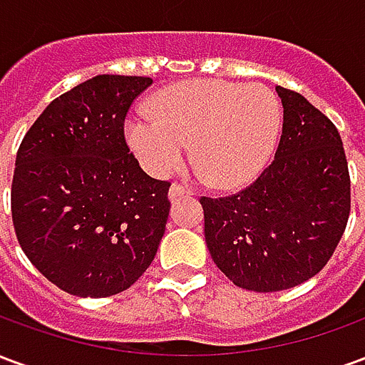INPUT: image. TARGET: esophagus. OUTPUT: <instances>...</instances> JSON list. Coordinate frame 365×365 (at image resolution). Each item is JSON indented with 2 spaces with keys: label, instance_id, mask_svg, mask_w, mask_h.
Here are the masks:
<instances>
[{
  "label": "esophagus",
  "instance_id": "esophagus-1",
  "mask_svg": "<svg viewBox=\"0 0 365 365\" xmlns=\"http://www.w3.org/2000/svg\"><path fill=\"white\" fill-rule=\"evenodd\" d=\"M183 195H191V190L187 185H182V183H174L170 187V201H178Z\"/></svg>",
  "mask_w": 365,
  "mask_h": 365
}]
</instances>
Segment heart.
Returning <instances> with one entry per match:
<instances>
[{
  "label": "heart",
  "instance_id": "b5f03b06",
  "mask_svg": "<svg viewBox=\"0 0 365 365\" xmlns=\"http://www.w3.org/2000/svg\"><path fill=\"white\" fill-rule=\"evenodd\" d=\"M151 117L127 120V140L144 168L168 175L182 166L187 146L219 187L252 182L268 164L282 127V107L264 86L222 80L183 82L152 99Z\"/></svg>",
  "mask_w": 365,
  "mask_h": 365
}]
</instances>
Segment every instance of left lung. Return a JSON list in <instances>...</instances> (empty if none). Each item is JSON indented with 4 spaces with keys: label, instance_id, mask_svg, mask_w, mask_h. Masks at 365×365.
I'll return each instance as SVG.
<instances>
[{
    "label": "left lung",
    "instance_id": "1",
    "mask_svg": "<svg viewBox=\"0 0 365 365\" xmlns=\"http://www.w3.org/2000/svg\"><path fill=\"white\" fill-rule=\"evenodd\" d=\"M282 138L264 172L227 197H203L205 242L217 268L248 291L295 287L321 272L350 217V174L334 123L277 86Z\"/></svg>",
    "mask_w": 365,
    "mask_h": 365
}]
</instances>
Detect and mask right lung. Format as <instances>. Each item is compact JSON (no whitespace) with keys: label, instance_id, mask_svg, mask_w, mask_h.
<instances>
[{"label":"right lung","instance_id":"right-lung-1","mask_svg":"<svg viewBox=\"0 0 365 365\" xmlns=\"http://www.w3.org/2000/svg\"><path fill=\"white\" fill-rule=\"evenodd\" d=\"M143 76H96L56 97L21 143L11 183L15 235L31 264L78 297L128 289L166 230L170 182L143 172L125 140Z\"/></svg>","mask_w":365,"mask_h":365}]
</instances>
